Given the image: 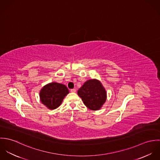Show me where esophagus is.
<instances>
[{"label":"esophagus","instance_id":"34e87169","mask_svg":"<svg viewBox=\"0 0 160 160\" xmlns=\"http://www.w3.org/2000/svg\"><path fill=\"white\" fill-rule=\"evenodd\" d=\"M71 92H76V89H71Z\"/></svg>","mask_w":160,"mask_h":160}]
</instances>
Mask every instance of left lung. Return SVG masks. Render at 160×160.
I'll return each mask as SVG.
<instances>
[{
  "mask_svg": "<svg viewBox=\"0 0 160 160\" xmlns=\"http://www.w3.org/2000/svg\"><path fill=\"white\" fill-rule=\"evenodd\" d=\"M78 95L90 110H98L107 99V93L100 81L91 79L86 81L78 90Z\"/></svg>",
  "mask_w": 160,
  "mask_h": 160,
  "instance_id": "obj_1",
  "label": "left lung"
}]
</instances>
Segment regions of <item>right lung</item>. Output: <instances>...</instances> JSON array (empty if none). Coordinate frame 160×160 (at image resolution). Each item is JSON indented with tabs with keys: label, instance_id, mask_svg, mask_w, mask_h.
I'll return each instance as SVG.
<instances>
[{
	"label": "right lung",
	"instance_id": "1",
	"mask_svg": "<svg viewBox=\"0 0 160 160\" xmlns=\"http://www.w3.org/2000/svg\"><path fill=\"white\" fill-rule=\"evenodd\" d=\"M69 93L67 87L62 84L52 82L45 86L40 92L41 102L50 110L58 108Z\"/></svg>",
	"mask_w": 160,
	"mask_h": 160
}]
</instances>
